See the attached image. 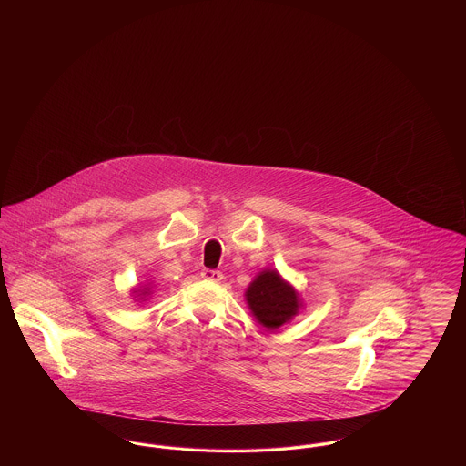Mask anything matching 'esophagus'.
<instances>
[{
    "label": "esophagus",
    "mask_w": 466,
    "mask_h": 466,
    "mask_svg": "<svg viewBox=\"0 0 466 466\" xmlns=\"http://www.w3.org/2000/svg\"><path fill=\"white\" fill-rule=\"evenodd\" d=\"M200 276H202V279H206V281H215V283H218V281H222L223 279L222 272H220V270H213V268H202Z\"/></svg>",
    "instance_id": "1"
}]
</instances>
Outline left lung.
I'll use <instances>...</instances> for the list:
<instances>
[{"label": "left lung", "mask_w": 466, "mask_h": 466, "mask_svg": "<svg viewBox=\"0 0 466 466\" xmlns=\"http://www.w3.org/2000/svg\"><path fill=\"white\" fill-rule=\"evenodd\" d=\"M248 308L257 321L268 330H276L291 321L302 308V300L278 270H262L244 293Z\"/></svg>", "instance_id": "left-lung-1"}]
</instances>
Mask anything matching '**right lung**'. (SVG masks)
<instances>
[{"label": "right lung", "instance_id": "1", "mask_svg": "<svg viewBox=\"0 0 466 466\" xmlns=\"http://www.w3.org/2000/svg\"><path fill=\"white\" fill-rule=\"evenodd\" d=\"M147 289H137V291H139V295H147Z\"/></svg>", "mask_w": 466, "mask_h": 466}]
</instances>
